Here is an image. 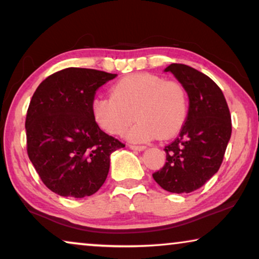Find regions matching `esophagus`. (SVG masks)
Segmentation results:
<instances>
[{
    "mask_svg": "<svg viewBox=\"0 0 259 259\" xmlns=\"http://www.w3.org/2000/svg\"><path fill=\"white\" fill-rule=\"evenodd\" d=\"M130 148H131V150L141 152V151L146 150V146H136V145H130Z\"/></svg>",
    "mask_w": 259,
    "mask_h": 259,
    "instance_id": "obj_1",
    "label": "esophagus"
}]
</instances>
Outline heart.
I'll use <instances>...</instances> for the list:
<instances>
[{
	"instance_id": "obj_1",
	"label": "heart",
	"mask_w": 259,
	"mask_h": 259,
	"mask_svg": "<svg viewBox=\"0 0 259 259\" xmlns=\"http://www.w3.org/2000/svg\"><path fill=\"white\" fill-rule=\"evenodd\" d=\"M187 107L182 83L151 73L122 77L113 86L112 95L95 98L92 105L95 121L113 136L125 133L137 116L138 123L127 133L133 143L175 136L185 122Z\"/></svg>"
}]
</instances>
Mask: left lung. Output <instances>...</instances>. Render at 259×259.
Here are the masks:
<instances>
[{"label": "left lung", "mask_w": 259, "mask_h": 259, "mask_svg": "<svg viewBox=\"0 0 259 259\" xmlns=\"http://www.w3.org/2000/svg\"><path fill=\"white\" fill-rule=\"evenodd\" d=\"M169 72L189 95V113L179 137L167 146L166 164L153 179L172 193H190L204 185L221 167L231 138V115L224 94L213 80L183 63Z\"/></svg>", "instance_id": "left-lung-1"}]
</instances>
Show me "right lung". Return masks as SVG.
<instances>
[{
	"instance_id": "add662e5",
	"label": "right lung",
	"mask_w": 259,
	"mask_h": 259,
	"mask_svg": "<svg viewBox=\"0 0 259 259\" xmlns=\"http://www.w3.org/2000/svg\"><path fill=\"white\" fill-rule=\"evenodd\" d=\"M116 74L66 68L42 81L26 118L27 151L46 186L62 197L83 198L102 186L111 154L125 145L95 122V92Z\"/></svg>"
}]
</instances>
